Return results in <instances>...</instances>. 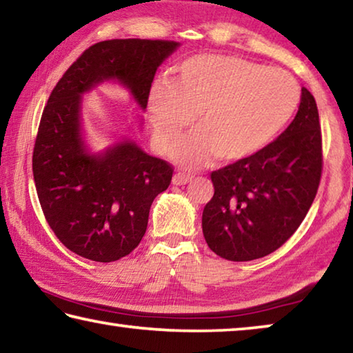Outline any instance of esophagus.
I'll use <instances>...</instances> for the list:
<instances>
[{
    "label": "esophagus",
    "instance_id": "34e87169",
    "mask_svg": "<svg viewBox=\"0 0 353 353\" xmlns=\"http://www.w3.org/2000/svg\"><path fill=\"white\" fill-rule=\"evenodd\" d=\"M190 181H191V176L187 174V172H182V171L176 172L174 177H172V183H174V185H185Z\"/></svg>",
    "mask_w": 353,
    "mask_h": 353
}]
</instances>
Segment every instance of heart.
<instances>
[{
  "label": "heart",
  "instance_id": "obj_1",
  "mask_svg": "<svg viewBox=\"0 0 353 353\" xmlns=\"http://www.w3.org/2000/svg\"><path fill=\"white\" fill-rule=\"evenodd\" d=\"M301 103L290 73L232 56L191 57L172 83L152 88L149 117L157 146L171 152L199 115V134L183 143L177 157L199 166L221 155L238 162L260 152L283 132Z\"/></svg>",
  "mask_w": 353,
  "mask_h": 353
}]
</instances>
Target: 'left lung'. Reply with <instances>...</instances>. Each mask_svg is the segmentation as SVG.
<instances>
[{"instance_id": "1", "label": "left lung", "mask_w": 353, "mask_h": 353, "mask_svg": "<svg viewBox=\"0 0 353 353\" xmlns=\"http://www.w3.org/2000/svg\"><path fill=\"white\" fill-rule=\"evenodd\" d=\"M322 135L318 105L302 88L292 123L265 149L213 171L202 232L214 254L249 261L277 250L299 229L318 193Z\"/></svg>"}]
</instances>
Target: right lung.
I'll use <instances>...</instances> for the list:
<instances>
[{"label": "right lung", "mask_w": 353, "mask_h": 353, "mask_svg": "<svg viewBox=\"0 0 353 353\" xmlns=\"http://www.w3.org/2000/svg\"><path fill=\"white\" fill-rule=\"evenodd\" d=\"M177 46L148 39L94 43L65 71L41 113L32 152L41 210L59 241L83 259L110 263L132 252L146 232L152 201L170 187L174 168L130 141L103 155L87 154L81 94L118 79L146 109L155 71Z\"/></svg>", "instance_id": "right-lung-1"}]
</instances>
